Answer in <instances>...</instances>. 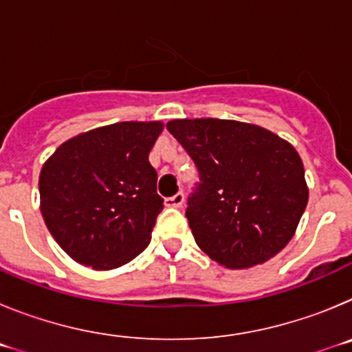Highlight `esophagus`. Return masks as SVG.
<instances>
[{"label":"esophagus","mask_w":352,"mask_h":352,"mask_svg":"<svg viewBox=\"0 0 352 352\" xmlns=\"http://www.w3.org/2000/svg\"><path fill=\"white\" fill-rule=\"evenodd\" d=\"M166 204L169 208H182L183 204H185V195H183L182 192H178V194L173 195V197H167Z\"/></svg>","instance_id":"34e87169"}]
</instances>
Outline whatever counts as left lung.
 <instances>
[{"label": "left lung", "instance_id": "1", "mask_svg": "<svg viewBox=\"0 0 352 352\" xmlns=\"http://www.w3.org/2000/svg\"><path fill=\"white\" fill-rule=\"evenodd\" d=\"M167 130L201 176L186 208L197 247L229 270L252 268L284 250L309 203L294 146L234 120L185 118L169 121Z\"/></svg>", "mask_w": 352, "mask_h": 352}]
</instances>
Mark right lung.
<instances>
[{
  "mask_svg": "<svg viewBox=\"0 0 352 352\" xmlns=\"http://www.w3.org/2000/svg\"><path fill=\"white\" fill-rule=\"evenodd\" d=\"M162 121H121L56 148L38 178L40 211L68 256L93 270L130 263L149 245L164 199L149 151Z\"/></svg>",
  "mask_w": 352,
  "mask_h": 352,
  "instance_id": "add662e5",
  "label": "right lung"
}]
</instances>
